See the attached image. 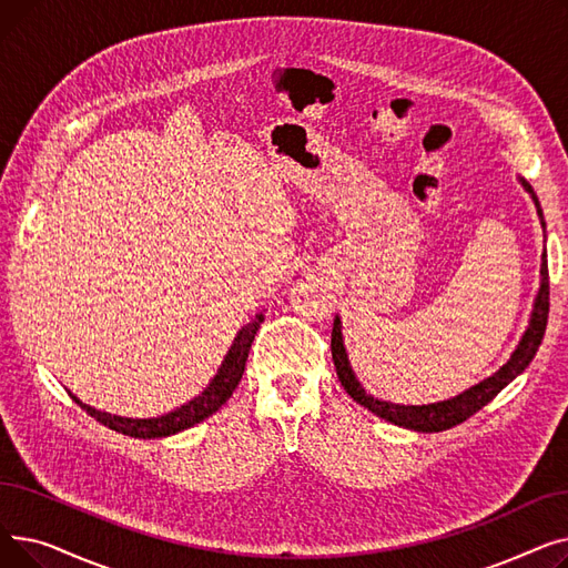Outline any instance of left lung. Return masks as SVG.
<instances>
[{"label":"left lung","mask_w":568,"mask_h":568,"mask_svg":"<svg viewBox=\"0 0 568 568\" xmlns=\"http://www.w3.org/2000/svg\"><path fill=\"white\" fill-rule=\"evenodd\" d=\"M520 182H523V179H520ZM523 186L531 193L536 212H539V216H541V225L546 227L539 197L534 195V191L527 182H523ZM548 311H550V276H548V255L544 251V255H541V290H539V294H536L534 313H531L529 326H527V332H525L520 345L511 354V359L506 362L493 377L471 386V389H467L465 394H460L456 398H449V400H442V403H433V405H392V403H384V400H377V398L368 396L362 389V384L356 382V377L349 368L347 354H345V347H343V334H341V320L338 317L334 320V332H332V356H334L336 375H338L341 384L345 386V392L356 403L368 407L373 414L382 416V419L392 422L396 426H403V428H412V430L439 433V430L454 428V426L467 422L471 414H476L481 407H486L504 389L506 384H509L516 375H520L529 366L536 349H539V345L544 341L546 324H548Z\"/></svg>","instance_id":"left-lung-1"}]
</instances>
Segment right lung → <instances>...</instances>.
<instances>
[{
  "label": "right lung",
  "mask_w": 568,
  "mask_h": 568,
  "mask_svg": "<svg viewBox=\"0 0 568 568\" xmlns=\"http://www.w3.org/2000/svg\"><path fill=\"white\" fill-rule=\"evenodd\" d=\"M264 322V313H257L242 332L236 334L223 366L219 368L216 377L212 379V384L206 386L202 392V396L193 398L191 403L182 405L179 409L159 416V419H124V416H114V414H105L99 412L94 407L84 405L82 400H78L73 394L71 398L87 412L92 414L97 422H101L103 426L116 430V433H124L131 437H142V439H152V437H165V435H174V433H182L200 422H204L206 416H212L236 389V384L242 382L244 368H246V359H248V352H251V343L260 329V324Z\"/></svg>",
  "instance_id": "obj_1"
}]
</instances>
